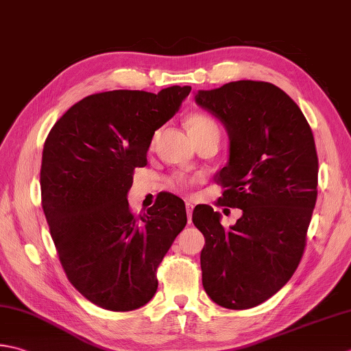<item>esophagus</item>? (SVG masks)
<instances>
[{"instance_id": "esophagus-1", "label": "esophagus", "mask_w": 351, "mask_h": 351, "mask_svg": "<svg viewBox=\"0 0 351 351\" xmlns=\"http://www.w3.org/2000/svg\"><path fill=\"white\" fill-rule=\"evenodd\" d=\"M185 210H187L189 223H191V213H193V204H191V202H187V204H185Z\"/></svg>"}]
</instances>
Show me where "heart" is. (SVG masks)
I'll list each match as a JSON object with an SVG mask.
<instances>
[{"label":"heart","instance_id":"heart-1","mask_svg":"<svg viewBox=\"0 0 351 351\" xmlns=\"http://www.w3.org/2000/svg\"><path fill=\"white\" fill-rule=\"evenodd\" d=\"M185 126H187L190 135L193 136V140L204 138V136L215 135L219 136V126L217 123L211 119L210 115L202 114V112H193L189 114L187 119H185ZM176 187H184L185 181L182 178L178 176L175 180Z\"/></svg>","mask_w":351,"mask_h":351}]
</instances>
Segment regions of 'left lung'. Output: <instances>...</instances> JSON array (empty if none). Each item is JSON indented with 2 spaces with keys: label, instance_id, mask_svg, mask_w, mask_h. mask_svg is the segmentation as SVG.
I'll list each match as a JSON object with an SVG mask.
<instances>
[{
  "label": "left lung",
  "instance_id": "obj_1",
  "mask_svg": "<svg viewBox=\"0 0 351 351\" xmlns=\"http://www.w3.org/2000/svg\"><path fill=\"white\" fill-rule=\"evenodd\" d=\"M195 100L230 138V160L215 178L225 189L217 205L242 210L228 230L210 205L193 211L205 237L204 289L222 307H256L291 280L303 257L318 195L312 129L297 103L267 82H230L201 89Z\"/></svg>",
  "mask_w": 351,
  "mask_h": 351
}]
</instances>
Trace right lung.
Listing matches in <instances>:
<instances>
[{"label": "right lung", "mask_w": 351, "mask_h": 351, "mask_svg": "<svg viewBox=\"0 0 351 351\" xmlns=\"http://www.w3.org/2000/svg\"><path fill=\"white\" fill-rule=\"evenodd\" d=\"M190 91L175 85L158 94L88 95L45 140L40 195L59 260L75 289L106 311H135L152 300L158 266L187 223L181 197L162 195L135 216L128 191L135 167L147 164L155 130Z\"/></svg>", "instance_id": "right-lung-1"}]
</instances>
